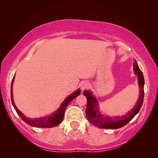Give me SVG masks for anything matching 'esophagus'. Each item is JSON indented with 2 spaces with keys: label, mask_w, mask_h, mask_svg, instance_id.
<instances>
[{
  "label": "esophagus",
  "mask_w": 158,
  "mask_h": 158,
  "mask_svg": "<svg viewBox=\"0 0 158 158\" xmlns=\"http://www.w3.org/2000/svg\"><path fill=\"white\" fill-rule=\"evenodd\" d=\"M89 86H90L89 82H88V81H83V82L81 84V89L84 90L85 89H87Z\"/></svg>",
  "instance_id": "1"
}]
</instances>
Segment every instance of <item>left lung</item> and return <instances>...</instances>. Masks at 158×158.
<instances>
[{
  "instance_id": "1",
  "label": "left lung",
  "mask_w": 158,
  "mask_h": 158,
  "mask_svg": "<svg viewBox=\"0 0 158 158\" xmlns=\"http://www.w3.org/2000/svg\"><path fill=\"white\" fill-rule=\"evenodd\" d=\"M134 71L135 75L137 76L138 84L139 87V96L135 107L128 111V113L123 116H115L109 117L105 115L99 111V106L97 99L92 94L90 90H84L83 94L87 98L86 117L90 123L95 126L101 128H109V129H116L126 126L129 121L135 117V116L139 112L143 102L144 97V77L143 73L139 70L138 64L136 61H134Z\"/></svg>"
}]
</instances>
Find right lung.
<instances>
[{
  "instance_id": "1",
  "label": "right lung",
  "mask_w": 158,
  "mask_h": 158,
  "mask_svg": "<svg viewBox=\"0 0 158 158\" xmlns=\"http://www.w3.org/2000/svg\"><path fill=\"white\" fill-rule=\"evenodd\" d=\"M13 81L14 77L13 79H12V84H11V100H12V106H13L14 108L15 109L17 114L19 115V117H21L25 123L31 126L39 127V128H52V127L57 126L59 123L62 122L63 118H64V110L66 109L67 106H68L69 103L71 102L74 98H76L77 96H79L81 93L80 89H77V90H75L73 93L70 94V95L63 101V102L61 104L59 109L56 110V111L52 113V114H50V115L46 116V117H40V118H28V117H27L22 112H21L19 109H18L17 107L15 106V102H14L13 95H12V85H13Z\"/></svg>"
}]
</instances>
